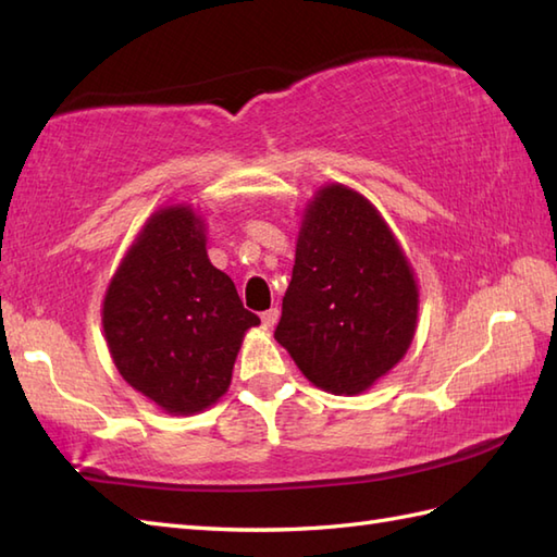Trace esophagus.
Here are the masks:
<instances>
[{"label":"esophagus","mask_w":557,"mask_h":557,"mask_svg":"<svg viewBox=\"0 0 557 557\" xmlns=\"http://www.w3.org/2000/svg\"><path fill=\"white\" fill-rule=\"evenodd\" d=\"M277 318H280V311L277 309H270V311H265L263 315H260V321H263L265 327H275Z\"/></svg>","instance_id":"esophagus-1"}]
</instances>
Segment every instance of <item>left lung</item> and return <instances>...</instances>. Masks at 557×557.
<instances>
[{
	"label": "left lung",
	"mask_w": 557,
	"mask_h": 557,
	"mask_svg": "<svg viewBox=\"0 0 557 557\" xmlns=\"http://www.w3.org/2000/svg\"><path fill=\"white\" fill-rule=\"evenodd\" d=\"M417 325V272L381 210L347 184L318 188L301 210L275 339L309 383L354 397L405 359Z\"/></svg>",
	"instance_id": "8db88e82"
}]
</instances>
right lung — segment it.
Returning <instances> with one entry per match:
<instances>
[{
	"instance_id": "right-lung-1",
	"label": "right lung",
	"mask_w": 557,
	"mask_h": 557,
	"mask_svg": "<svg viewBox=\"0 0 557 557\" xmlns=\"http://www.w3.org/2000/svg\"><path fill=\"white\" fill-rule=\"evenodd\" d=\"M206 218L191 203L158 208L116 265L102 330L116 371L172 417H194L227 393L236 354L260 318L210 263Z\"/></svg>"
}]
</instances>
